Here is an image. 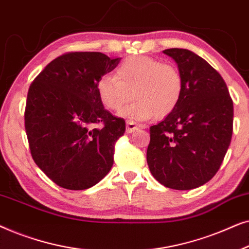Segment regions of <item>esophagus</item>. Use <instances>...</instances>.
Instances as JSON below:
<instances>
[{"label": "esophagus", "instance_id": "34e87169", "mask_svg": "<svg viewBox=\"0 0 249 249\" xmlns=\"http://www.w3.org/2000/svg\"><path fill=\"white\" fill-rule=\"evenodd\" d=\"M125 125H127V132H132L135 131L136 129H139V128H144V125L142 124H135V122L132 121H127V124H125Z\"/></svg>", "mask_w": 249, "mask_h": 249}]
</instances>
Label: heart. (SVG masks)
<instances>
[{"label":"heart","mask_w":249,"mask_h":249,"mask_svg":"<svg viewBox=\"0 0 249 249\" xmlns=\"http://www.w3.org/2000/svg\"><path fill=\"white\" fill-rule=\"evenodd\" d=\"M183 77L173 64L162 63L154 57L131 55L121 61L113 76H103L96 89L101 103L107 110L132 120L166 118L181 101Z\"/></svg>","instance_id":"heart-1"}]
</instances>
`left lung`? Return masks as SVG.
<instances>
[{
	"instance_id": "left-lung-1",
	"label": "left lung",
	"mask_w": 249,
	"mask_h": 249,
	"mask_svg": "<svg viewBox=\"0 0 249 249\" xmlns=\"http://www.w3.org/2000/svg\"><path fill=\"white\" fill-rule=\"evenodd\" d=\"M183 77V94L175 111L149 128L147 164L163 186L189 190L220 169L232 137L233 103L223 78L192 51L168 49Z\"/></svg>"
}]
</instances>
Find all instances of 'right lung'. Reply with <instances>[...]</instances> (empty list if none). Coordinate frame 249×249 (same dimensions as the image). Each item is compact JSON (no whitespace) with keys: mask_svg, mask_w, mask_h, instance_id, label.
Wrapping results in <instances>:
<instances>
[{"mask_svg":"<svg viewBox=\"0 0 249 249\" xmlns=\"http://www.w3.org/2000/svg\"><path fill=\"white\" fill-rule=\"evenodd\" d=\"M120 60L101 52L66 53L30 85L25 110L30 153L62 188H90L113 165L114 145L124 134L125 122L105 110L96 86Z\"/></svg>","mask_w":249,"mask_h":249,"instance_id":"1","label":"right lung"}]
</instances>
